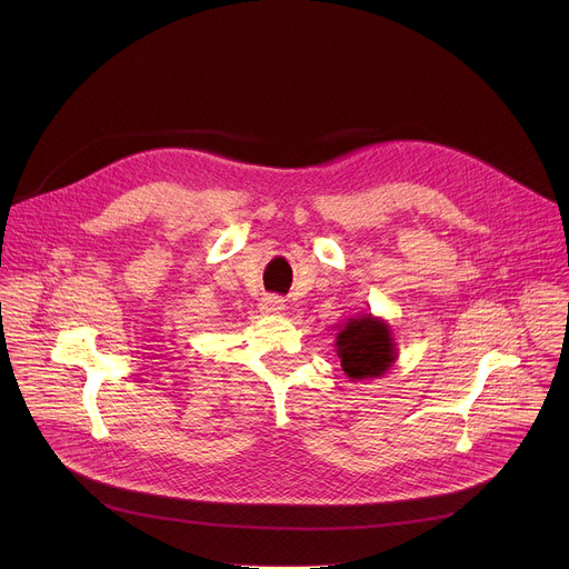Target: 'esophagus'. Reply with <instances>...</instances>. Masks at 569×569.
<instances>
[{
    "label": "esophagus",
    "instance_id": "obj_1",
    "mask_svg": "<svg viewBox=\"0 0 569 569\" xmlns=\"http://www.w3.org/2000/svg\"><path fill=\"white\" fill-rule=\"evenodd\" d=\"M261 308H263V312H268V315H281L283 308H286V303H283V299H279V297H274V295H266V297L261 299Z\"/></svg>",
    "mask_w": 569,
    "mask_h": 569
}]
</instances>
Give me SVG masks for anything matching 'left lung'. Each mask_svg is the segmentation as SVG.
Wrapping results in <instances>:
<instances>
[{
  "instance_id": "left-lung-1",
  "label": "left lung",
  "mask_w": 569,
  "mask_h": 569,
  "mask_svg": "<svg viewBox=\"0 0 569 569\" xmlns=\"http://www.w3.org/2000/svg\"><path fill=\"white\" fill-rule=\"evenodd\" d=\"M336 351L351 382L382 378L398 358L391 327L371 312H360L338 323Z\"/></svg>"
}]
</instances>
